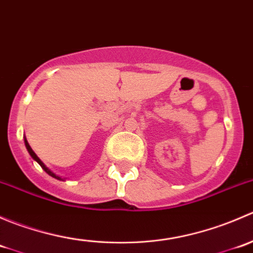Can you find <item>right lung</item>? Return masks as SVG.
<instances>
[{
	"instance_id": "1",
	"label": "right lung",
	"mask_w": 253,
	"mask_h": 253,
	"mask_svg": "<svg viewBox=\"0 0 253 253\" xmlns=\"http://www.w3.org/2000/svg\"><path fill=\"white\" fill-rule=\"evenodd\" d=\"M24 144H25V148H27L28 153H29V154H30V157H32V158H33V159H34V160H35V162H37V163H38V164H39V165H40V167H42V170H44V171H45V172H46V174H48V175H50V176H52V177L57 178V180H61V181H65V178H62V177H61V176L56 175V174H55V172H52V171H51V170H50V169H48V168L46 167V165H45V164H44V163H42V160H40V159H39V157H38V155H37V154H35V153H34V150H33V149H32V147H30V145H29V143H28V141H27V138H25V137H24Z\"/></svg>"
}]
</instances>
